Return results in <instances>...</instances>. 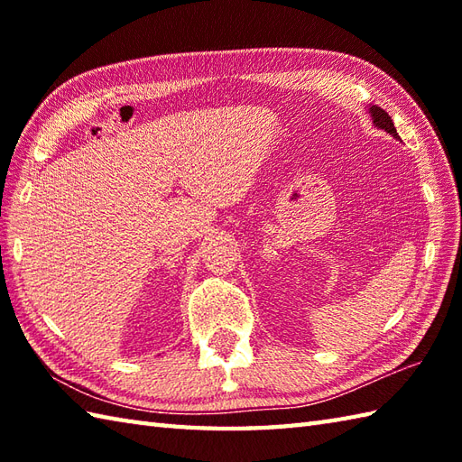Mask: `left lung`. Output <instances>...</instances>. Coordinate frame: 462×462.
I'll list each match as a JSON object with an SVG mask.
<instances>
[{"mask_svg": "<svg viewBox=\"0 0 462 462\" xmlns=\"http://www.w3.org/2000/svg\"><path fill=\"white\" fill-rule=\"evenodd\" d=\"M371 116H373V123H375L377 126H381V129H385L389 134L399 136L397 131H395L393 121H391V116L385 111H383L381 106H371Z\"/></svg>", "mask_w": 462, "mask_h": 462, "instance_id": "left-lung-1", "label": "left lung"}]
</instances>
